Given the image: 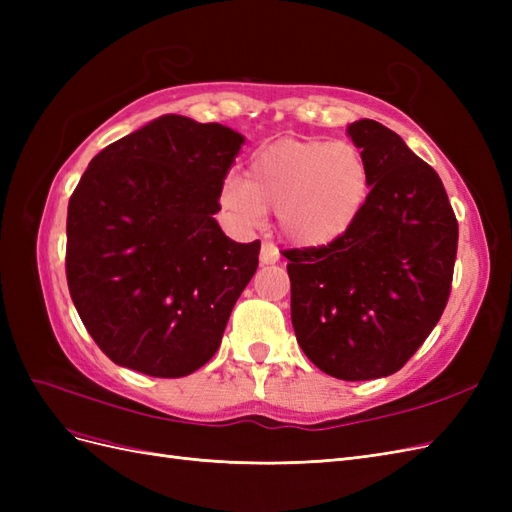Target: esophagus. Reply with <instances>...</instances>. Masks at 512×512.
Instances as JSON below:
<instances>
[{"label":"esophagus","instance_id":"34e87169","mask_svg":"<svg viewBox=\"0 0 512 512\" xmlns=\"http://www.w3.org/2000/svg\"><path fill=\"white\" fill-rule=\"evenodd\" d=\"M280 260V250L273 243H262L260 247V262L262 265H275Z\"/></svg>","mask_w":512,"mask_h":512}]
</instances>
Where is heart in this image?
Returning <instances> with one entry per match:
<instances>
[{
    "instance_id": "heart-1",
    "label": "heart",
    "mask_w": 512,
    "mask_h": 512,
    "mask_svg": "<svg viewBox=\"0 0 512 512\" xmlns=\"http://www.w3.org/2000/svg\"><path fill=\"white\" fill-rule=\"evenodd\" d=\"M367 192L369 170L356 145L282 138L254 153L247 179H224L220 205L245 230L262 226L267 211H275L288 243L318 250L354 226Z\"/></svg>"
}]
</instances>
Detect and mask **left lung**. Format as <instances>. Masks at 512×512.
Returning a JSON list of instances; mask_svg holds the SVG:
<instances>
[{"instance_id":"1","label":"left lung","mask_w":512,"mask_h":512,"mask_svg":"<svg viewBox=\"0 0 512 512\" xmlns=\"http://www.w3.org/2000/svg\"><path fill=\"white\" fill-rule=\"evenodd\" d=\"M369 194L346 235L286 256L290 316L305 356L339 380L391 376L436 327L459 228L444 185L401 136L374 119L348 126Z\"/></svg>"}]
</instances>
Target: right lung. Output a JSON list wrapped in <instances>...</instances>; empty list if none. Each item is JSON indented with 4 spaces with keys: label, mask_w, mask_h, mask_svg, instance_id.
Here are the masks:
<instances>
[{
    "label": "right lung",
    "mask_w": 512,
    "mask_h": 512,
    "mask_svg": "<svg viewBox=\"0 0 512 512\" xmlns=\"http://www.w3.org/2000/svg\"><path fill=\"white\" fill-rule=\"evenodd\" d=\"M243 143L222 123L162 115L89 162L68 203L66 275L113 363L181 378L220 348L260 252L213 218Z\"/></svg>",
    "instance_id": "obj_1"
}]
</instances>
